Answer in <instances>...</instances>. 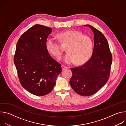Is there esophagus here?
Here are the masks:
<instances>
[{
  "label": "esophagus",
  "instance_id": "1",
  "mask_svg": "<svg viewBox=\"0 0 126 126\" xmlns=\"http://www.w3.org/2000/svg\"><path fill=\"white\" fill-rule=\"evenodd\" d=\"M62 68L63 70H65L68 69V67H66V66H65L64 65H62Z\"/></svg>",
  "mask_w": 126,
  "mask_h": 126
}]
</instances>
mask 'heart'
Instances as JSON below:
<instances>
[{
	"label": "heart",
	"instance_id": "obj_1",
	"mask_svg": "<svg viewBox=\"0 0 126 126\" xmlns=\"http://www.w3.org/2000/svg\"><path fill=\"white\" fill-rule=\"evenodd\" d=\"M57 36L62 43L68 44L66 47L68 52L63 59L65 63H76L77 65H81L86 62L91 56L93 43L89 36L74 30L60 32ZM45 45L52 55L58 59L61 57L62 51L58 42L53 37H48L46 40Z\"/></svg>",
	"mask_w": 126,
	"mask_h": 126
}]
</instances>
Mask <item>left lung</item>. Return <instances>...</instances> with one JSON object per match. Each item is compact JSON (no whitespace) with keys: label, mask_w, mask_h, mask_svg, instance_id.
<instances>
[{"label":"left lung","mask_w":126,"mask_h":126,"mask_svg":"<svg viewBox=\"0 0 126 126\" xmlns=\"http://www.w3.org/2000/svg\"><path fill=\"white\" fill-rule=\"evenodd\" d=\"M84 26L93 32V51L91 58L85 64L71 68L73 75L70 84L79 95L88 96L97 92L108 80L112 56L104 35L90 25Z\"/></svg>","instance_id":"1"}]
</instances>
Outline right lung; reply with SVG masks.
<instances>
[{"instance_id":"obj_1","label":"right lung","mask_w":126,"mask_h":126,"mask_svg":"<svg viewBox=\"0 0 126 126\" xmlns=\"http://www.w3.org/2000/svg\"><path fill=\"white\" fill-rule=\"evenodd\" d=\"M51 28L36 24L24 32L18 41L14 62L22 87L36 96L49 94L62 70L46 48Z\"/></svg>"}]
</instances>
